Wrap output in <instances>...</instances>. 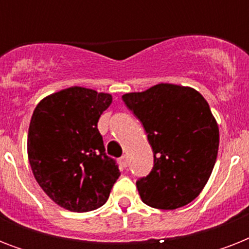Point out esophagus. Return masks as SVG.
I'll return each mask as SVG.
<instances>
[{
  "mask_svg": "<svg viewBox=\"0 0 249 249\" xmlns=\"http://www.w3.org/2000/svg\"><path fill=\"white\" fill-rule=\"evenodd\" d=\"M120 163H121V165L124 166V168H126V166H128V156H126V155L121 156Z\"/></svg>",
  "mask_w": 249,
  "mask_h": 249,
  "instance_id": "esophagus-1",
  "label": "esophagus"
}]
</instances>
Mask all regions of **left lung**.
I'll return each mask as SVG.
<instances>
[{"label":"left lung","mask_w":249,"mask_h":249,"mask_svg":"<svg viewBox=\"0 0 249 249\" xmlns=\"http://www.w3.org/2000/svg\"><path fill=\"white\" fill-rule=\"evenodd\" d=\"M123 101L147 133L154 168L137 181L144 204L177 209L204 189L216 163L220 132L208 102L189 86L158 84Z\"/></svg>","instance_id":"8db88e82"}]
</instances>
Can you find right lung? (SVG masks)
Segmentation results:
<instances>
[{"mask_svg": "<svg viewBox=\"0 0 249 249\" xmlns=\"http://www.w3.org/2000/svg\"><path fill=\"white\" fill-rule=\"evenodd\" d=\"M111 103V94L72 86L45 97L33 111L27 140L33 176L55 204L71 212L102 207L120 176L97 128Z\"/></svg>", "mask_w": 249, "mask_h": 249, "instance_id": "1", "label": "right lung"}]
</instances>
